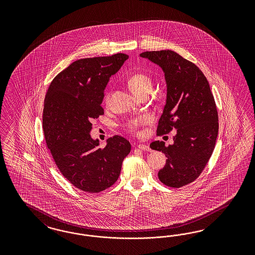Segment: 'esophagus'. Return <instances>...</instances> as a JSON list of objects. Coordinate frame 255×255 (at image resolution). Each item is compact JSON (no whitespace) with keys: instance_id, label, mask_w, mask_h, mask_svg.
<instances>
[{"instance_id":"esophagus-1","label":"esophagus","mask_w":255,"mask_h":255,"mask_svg":"<svg viewBox=\"0 0 255 255\" xmlns=\"http://www.w3.org/2000/svg\"><path fill=\"white\" fill-rule=\"evenodd\" d=\"M137 147L141 150H144V151H151V148L148 147L146 144H139L137 145Z\"/></svg>"}]
</instances>
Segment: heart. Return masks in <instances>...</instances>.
<instances>
[{
	"label": "heart",
	"instance_id": "b5f03b06",
	"mask_svg": "<svg viewBox=\"0 0 255 255\" xmlns=\"http://www.w3.org/2000/svg\"><path fill=\"white\" fill-rule=\"evenodd\" d=\"M128 84L134 93L142 96L146 93H149L153 85V81L150 76H148L146 73L137 72L129 77ZM109 101H110V94L108 93L105 96V103L108 105L109 104ZM147 122V119L146 117H138V118L129 120L125 124V127L128 131L136 133L138 132L139 127L144 125Z\"/></svg>",
	"mask_w": 255,
	"mask_h": 255
}]
</instances>
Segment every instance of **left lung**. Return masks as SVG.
<instances>
[{
  "mask_svg": "<svg viewBox=\"0 0 255 255\" xmlns=\"http://www.w3.org/2000/svg\"><path fill=\"white\" fill-rule=\"evenodd\" d=\"M140 56L162 68L167 85L157 135L177 130L173 145L165 147L159 140L150 144L167 157L158 177L172 188L188 185L200 176L216 144L219 118L209 81L194 63L175 51H146Z\"/></svg>",
  "mask_w": 255,
  "mask_h": 255,
  "instance_id": "1",
  "label": "left lung"
}]
</instances>
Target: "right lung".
I'll use <instances>...</instances> for the list:
<instances>
[{
	"label": "right lung",
	"instance_id": "add662e5",
	"mask_svg": "<svg viewBox=\"0 0 255 255\" xmlns=\"http://www.w3.org/2000/svg\"><path fill=\"white\" fill-rule=\"evenodd\" d=\"M128 55L80 59L58 74L44 103L43 129L46 146L62 176L77 189L100 193L113 185L124 158L131 151L127 139L114 135L99 147L90 132L92 121L104 115L101 104L110 77Z\"/></svg>",
	"mask_w": 255,
	"mask_h": 255
}]
</instances>
